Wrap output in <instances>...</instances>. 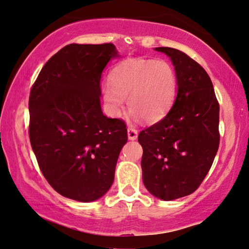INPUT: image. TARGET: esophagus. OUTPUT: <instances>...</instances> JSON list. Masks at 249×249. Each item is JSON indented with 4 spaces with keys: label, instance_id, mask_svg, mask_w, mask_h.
I'll list each match as a JSON object with an SVG mask.
<instances>
[{
    "label": "esophagus",
    "instance_id": "obj_1",
    "mask_svg": "<svg viewBox=\"0 0 249 249\" xmlns=\"http://www.w3.org/2000/svg\"><path fill=\"white\" fill-rule=\"evenodd\" d=\"M137 137H138V131L135 128H128V139L136 140Z\"/></svg>",
    "mask_w": 249,
    "mask_h": 249
}]
</instances>
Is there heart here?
I'll use <instances>...</instances> for the list:
<instances>
[{
  "label": "heart",
  "mask_w": 249,
  "mask_h": 249,
  "mask_svg": "<svg viewBox=\"0 0 249 249\" xmlns=\"http://www.w3.org/2000/svg\"><path fill=\"white\" fill-rule=\"evenodd\" d=\"M178 94L174 67L161 59L122 60L112 68L102 95L111 117L121 116L128 98L129 109L143 121L157 122L172 109Z\"/></svg>",
  "instance_id": "obj_1"
}]
</instances>
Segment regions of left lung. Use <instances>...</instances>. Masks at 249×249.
I'll return each mask as SVG.
<instances>
[{"mask_svg": "<svg viewBox=\"0 0 249 249\" xmlns=\"http://www.w3.org/2000/svg\"><path fill=\"white\" fill-rule=\"evenodd\" d=\"M178 76V94L160 122L139 133L142 182L150 194L173 201L193 193L213 163L219 147V103L202 67L184 53L168 47Z\"/></svg>", "mask_w": 249, "mask_h": 249, "instance_id": "left-lung-1", "label": "left lung"}]
</instances>
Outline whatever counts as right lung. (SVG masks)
Returning a JSON list of instances; mask_svg holds the SVG:
<instances>
[{"label": "right lung", "instance_id": "right-lung-1", "mask_svg": "<svg viewBox=\"0 0 249 249\" xmlns=\"http://www.w3.org/2000/svg\"><path fill=\"white\" fill-rule=\"evenodd\" d=\"M118 57L112 44L67 45L45 64L31 89L32 150L45 178L68 199L93 202L113 184L127 129L103 114L100 81Z\"/></svg>", "mask_w": 249, "mask_h": 249}]
</instances>
